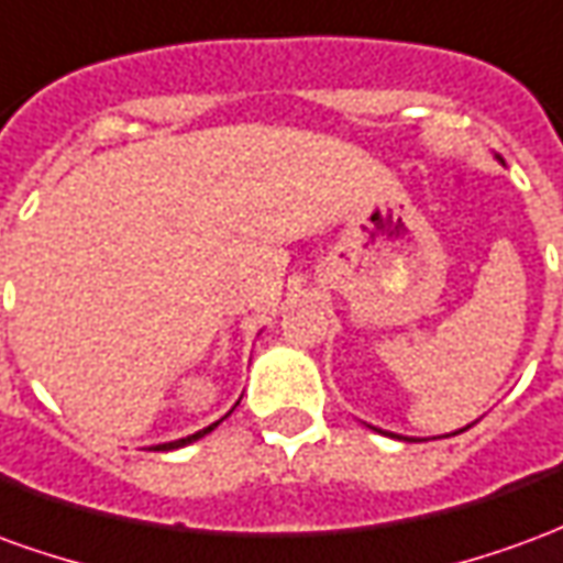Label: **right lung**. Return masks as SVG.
<instances>
[{
	"instance_id": "obj_1",
	"label": "right lung",
	"mask_w": 563,
	"mask_h": 563,
	"mask_svg": "<svg viewBox=\"0 0 563 563\" xmlns=\"http://www.w3.org/2000/svg\"><path fill=\"white\" fill-rule=\"evenodd\" d=\"M217 424H220V422H213V424H208V428H205V431H196V434H189V437H184V440H174V443H162V446H153V449H156V452H168V449L186 446V443H192V440H198V437H205V434H210V431H213V428H217Z\"/></svg>"
}]
</instances>
